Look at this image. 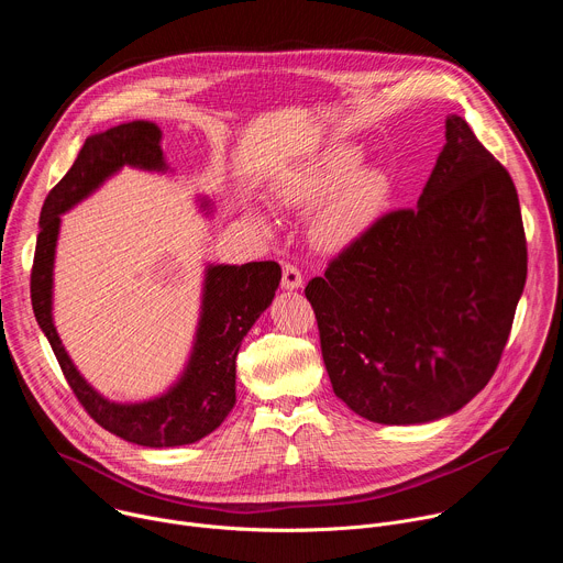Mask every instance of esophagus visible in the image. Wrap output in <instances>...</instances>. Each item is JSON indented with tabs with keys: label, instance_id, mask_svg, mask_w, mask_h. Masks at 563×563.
I'll use <instances>...</instances> for the list:
<instances>
[{
	"label": "esophagus",
	"instance_id": "obj_1",
	"mask_svg": "<svg viewBox=\"0 0 563 563\" xmlns=\"http://www.w3.org/2000/svg\"><path fill=\"white\" fill-rule=\"evenodd\" d=\"M302 285V274L296 265L291 263H285L283 265V287L285 289H298Z\"/></svg>",
	"mask_w": 563,
	"mask_h": 563
}]
</instances>
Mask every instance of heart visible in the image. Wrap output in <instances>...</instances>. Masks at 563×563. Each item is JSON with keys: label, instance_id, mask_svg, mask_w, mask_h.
<instances>
[{"label": "heart", "instance_id": "heart-1", "mask_svg": "<svg viewBox=\"0 0 563 563\" xmlns=\"http://www.w3.org/2000/svg\"><path fill=\"white\" fill-rule=\"evenodd\" d=\"M361 155L354 148H336L309 169L289 194L298 207L313 209L334 196L316 220V240L323 247L339 250L358 238L378 216L387 200V183L378 172H360Z\"/></svg>", "mask_w": 563, "mask_h": 563}]
</instances>
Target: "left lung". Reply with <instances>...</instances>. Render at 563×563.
<instances>
[{"instance_id": "left-lung-1", "label": "left lung", "mask_w": 563, "mask_h": 563, "mask_svg": "<svg viewBox=\"0 0 563 563\" xmlns=\"http://www.w3.org/2000/svg\"><path fill=\"white\" fill-rule=\"evenodd\" d=\"M526 274L515 183L450 115L419 205L378 216L305 287L336 396L385 426L461 410L501 361Z\"/></svg>"}]
</instances>
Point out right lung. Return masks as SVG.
Instances as JSON below:
<instances>
[{"label":"right lung","mask_w":563,"mask_h":563,"mask_svg":"<svg viewBox=\"0 0 563 563\" xmlns=\"http://www.w3.org/2000/svg\"><path fill=\"white\" fill-rule=\"evenodd\" d=\"M163 169L159 129L151 122H129L87 137L73 167L48 191L42 213L35 258L31 269V302L46 334L62 374L79 406L111 434L146 445L174 448L211 434L235 404V356L256 318L269 307L280 283V265L274 261L209 267L202 318L189 367L180 383L148 404H109L79 376L66 356L51 318L53 256L59 213L89 196L120 167Z\"/></svg>","instance_id":"obj_1"}]
</instances>
